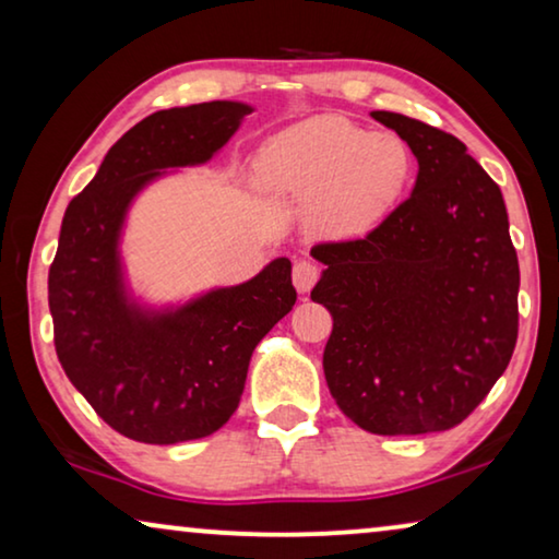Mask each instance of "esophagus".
<instances>
[{
	"mask_svg": "<svg viewBox=\"0 0 559 559\" xmlns=\"http://www.w3.org/2000/svg\"><path fill=\"white\" fill-rule=\"evenodd\" d=\"M320 277V266L308 262V259H300V262H295L293 266V282L297 287V293H310L312 285H316Z\"/></svg>",
	"mask_w": 559,
	"mask_h": 559,
	"instance_id": "obj_1",
	"label": "esophagus"
}]
</instances>
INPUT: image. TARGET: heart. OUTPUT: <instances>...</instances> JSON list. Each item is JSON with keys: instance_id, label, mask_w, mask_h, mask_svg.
Returning <instances> with one entry per match:
<instances>
[{"instance_id": "b5f03b06", "label": "heart", "mask_w": 559, "mask_h": 559, "mask_svg": "<svg viewBox=\"0 0 559 559\" xmlns=\"http://www.w3.org/2000/svg\"><path fill=\"white\" fill-rule=\"evenodd\" d=\"M259 188L308 201L312 231L358 236L392 211L409 178V150L392 132H366L343 117L285 129L254 159Z\"/></svg>"}]
</instances>
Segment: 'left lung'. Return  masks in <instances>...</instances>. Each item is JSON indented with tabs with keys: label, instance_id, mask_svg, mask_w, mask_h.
<instances>
[{
	"label": "left lung",
	"instance_id": "left-lung-1",
	"mask_svg": "<svg viewBox=\"0 0 559 559\" xmlns=\"http://www.w3.org/2000/svg\"><path fill=\"white\" fill-rule=\"evenodd\" d=\"M417 157V180L369 236L318 243L312 302L333 333L323 371L343 415L373 435L461 425L507 371L519 262L496 182L457 136L371 111Z\"/></svg>",
	"mask_w": 559,
	"mask_h": 559
}]
</instances>
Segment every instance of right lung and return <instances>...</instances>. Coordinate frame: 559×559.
<instances>
[{"mask_svg": "<svg viewBox=\"0 0 559 559\" xmlns=\"http://www.w3.org/2000/svg\"><path fill=\"white\" fill-rule=\"evenodd\" d=\"M249 104L155 111L106 152L68 203L48 302L58 361L96 415L129 440L175 445L216 432L239 407L257 343L293 310V264L150 308L129 293L121 231L134 198L178 167L203 165L236 134Z\"/></svg>", "mask_w": 559, "mask_h": 559, "instance_id": "right-lung-1", "label": "right lung"}]
</instances>
